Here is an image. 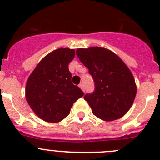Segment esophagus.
Segmentation results:
<instances>
[{
  "label": "esophagus",
  "mask_w": 160,
  "mask_h": 160,
  "mask_svg": "<svg viewBox=\"0 0 160 160\" xmlns=\"http://www.w3.org/2000/svg\"><path fill=\"white\" fill-rule=\"evenodd\" d=\"M79 87H80V88L82 89V91H84V90H85L84 85H83L82 83H80V84H79Z\"/></svg>",
  "instance_id": "34e87169"
}]
</instances>
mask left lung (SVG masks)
<instances>
[{"label": "left lung", "mask_w": 160, "mask_h": 160, "mask_svg": "<svg viewBox=\"0 0 160 160\" xmlns=\"http://www.w3.org/2000/svg\"><path fill=\"white\" fill-rule=\"evenodd\" d=\"M76 54L94 79L95 90L84 96L93 114L104 121L122 118L132 106L137 92L129 68L106 48H81L76 50Z\"/></svg>", "instance_id": "left-lung-1"}]
</instances>
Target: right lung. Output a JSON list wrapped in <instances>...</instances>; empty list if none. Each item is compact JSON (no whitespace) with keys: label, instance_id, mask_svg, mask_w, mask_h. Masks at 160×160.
Wrapping results in <instances>:
<instances>
[{"label":"right lung","instance_id":"right-lung-1","mask_svg":"<svg viewBox=\"0 0 160 160\" xmlns=\"http://www.w3.org/2000/svg\"><path fill=\"white\" fill-rule=\"evenodd\" d=\"M75 50L60 48L47 54L31 73L25 98L32 111L48 122H58L69 115L73 102L84 93L71 82L69 63Z\"/></svg>","mask_w":160,"mask_h":160}]
</instances>
